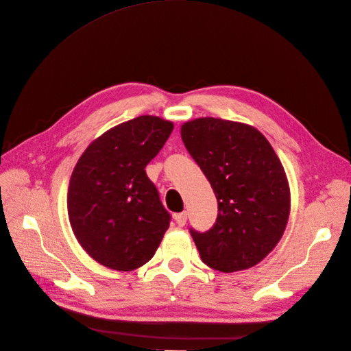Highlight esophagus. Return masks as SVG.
Returning <instances> with one entry per match:
<instances>
[{"instance_id":"obj_1","label":"esophagus","mask_w":351,"mask_h":351,"mask_svg":"<svg viewBox=\"0 0 351 351\" xmlns=\"http://www.w3.org/2000/svg\"><path fill=\"white\" fill-rule=\"evenodd\" d=\"M174 219H176L178 227L186 226V222H187V212H180V214H174Z\"/></svg>"}]
</instances>
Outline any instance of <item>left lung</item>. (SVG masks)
Returning <instances> with one entry per match:
<instances>
[{
	"mask_svg": "<svg viewBox=\"0 0 351 351\" xmlns=\"http://www.w3.org/2000/svg\"><path fill=\"white\" fill-rule=\"evenodd\" d=\"M182 139L218 200L215 226L190 230L200 259L221 272L254 267L277 246L290 217L280 158L253 125L214 117L182 124Z\"/></svg>",
	"mask_w": 351,
	"mask_h": 351,
	"instance_id": "8db88e82",
	"label": "left lung"
}]
</instances>
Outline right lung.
Returning <instances> with one entry per match:
<instances>
[{
	"label": "right lung",
	"mask_w": 351,
	"mask_h": 351,
	"mask_svg": "<svg viewBox=\"0 0 351 351\" xmlns=\"http://www.w3.org/2000/svg\"><path fill=\"white\" fill-rule=\"evenodd\" d=\"M174 124L141 115L97 137L74 167L67 193L71 230L83 250L104 267L133 271L155 254L169 214L145 167Z\"/></svg>",
	"instance_id": "right-lung-1"
}]
</instances>
